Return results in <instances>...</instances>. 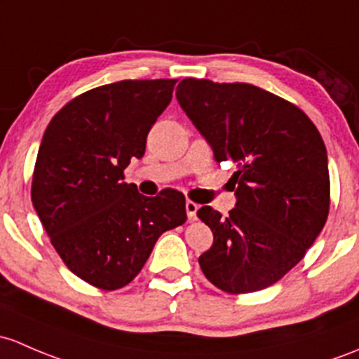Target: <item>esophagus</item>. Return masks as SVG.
Listing matches in <instances>:
<instances>
[{
    "label": "esophagus",
    "mask_w": 359,
    "mask_h": 359,
    "mask_svg": "<svg viewBox=\"0 0 359 359\" xmlns=\"http://www.w3.org/2000/svg\"><path fill=\"white\" fill-rule=\"evenodd\" d=\"M198 210H199L198 203L187 199V201H186V211H187V218H189V220H196V218H198Z\"/></svg>",
    "instance_id": "obj_1"
}]
</instances>
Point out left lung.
Masks as SVG:
<instances>
[{
  "mask_svg": "<svg viewBox=\"0 0 359 359\" xmlns=\"http://www.w3.org/2000/svg\"><path fill=\"white\" fill-rule=\"evenodd\" d=\"M177 101L213 148L237 167L236 208L198 217L213 232L199 266L229 294L262 290L306 255L330 210L327 149L315 123L290 101L246 82L184 79Z\"/></svg>",
  "mask_w": 359,
  "mask_h": 359,
  "instance_id": "1",
  "label": "left lung"
}]
</instances>
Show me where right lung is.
Wrapping results in <instances>:
<instances>
[{
  "label": "right lung",
  "instance_id": "1",
  "mask_svg": "<svg viewBox=\"0 0 359 359\" xmlns=\"http://www.w3.org/2000/svg\"><path fill=\"white\" fill-rule=\"evenodd\" d=\"M175 84L154 79L94 88L70 100L43 135L32 205L62 262L97 289L134 280L158 237L187 218L182 192L146 198L123 182V170L144 154Z\"/></svg>",
  "mask_w": 359,
  "mask_h": 359
}]
</instances>
